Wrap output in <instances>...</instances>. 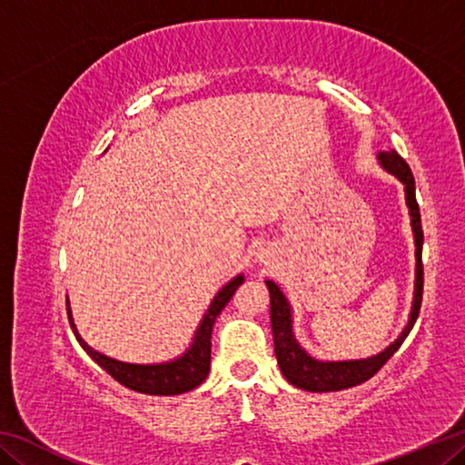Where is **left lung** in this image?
Returning <instances> with one entry per match:
<instances>
[{
	"label": "left lung",
	"instance_id": "obj_1",
	"mask_svg": "<svg viewBox=\"0 0 465 465\" xmlns=\"http://www.w3.org/2000/svg\"><path fill=\"white\" fill-rule=\"evenodd\" d=\"M381 166L391 172L393 176L402 180L404 191H406V203L411 209L412 217V232L416 242V291H414V303L412 313L408 320V326L404 332L398 336L396 342H391L388 349L380 355L361 359V361H316L305 352L302 346L297 344L293 338V330H291V310L285 295L281 293V289L274 285L272 281H266L271 293V324H272V338H274V355H277L279 367L282 375L295 385V388L308 390V391H338L352 388L367 381L369 377H373L380 369L388 363V359L396 352L406 336L411 334L416 318H419L420 303H422V285H424V272H422V223H420V209L416 203V186L412 170L408 166L406 160L398 152H381L380 153Z\"/></svg>",
	"mask_w": 465,
	"mask_h": 465
}]
</instances>
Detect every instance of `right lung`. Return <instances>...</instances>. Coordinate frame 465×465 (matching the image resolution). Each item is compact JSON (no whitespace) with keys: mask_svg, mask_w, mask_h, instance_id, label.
<instances>
[{"mask_svg":"<svg viewBox=\"0 0 465 465\" xmlns=\"http://www.w3.org/2000/svg\"><path fill=\"white\" fill-rule=\"evenodd\" d=\"M242 281H243V274H238V277L232 279L222 291H219L217 297L213 299V303L209 305L207 313H204L199 330H196V336L191 349H188L180 359L170 361V363H163V365H131V363H123V361H114L106 355H102L98 351H94L92 346L85 344L82 341V336L77 334L75 324L72 320V310H69V302H67L69 324H72L74 334L77 338V342L82 344V349L88 352V355L96 361L106 373H110L116 381L123 383L124 388H129L133 391L149 393V396H176V393L194 390L196 385H201L204 380H207L209 363H211V332H213V324L219 313H222V310L227 305V302H230L232 295L235 293V289L242 285Z\"/></svg>","mask_w":465,"mask_h":465,"instance_id":"obj_1","label":"right lung"}]
</instances>
